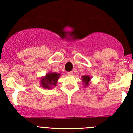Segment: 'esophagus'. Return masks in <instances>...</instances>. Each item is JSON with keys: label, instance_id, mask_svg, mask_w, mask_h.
Returning <instances> with one entry per match:
<instances>
[{"label": "esophagus", "instance_id": "obj_1", "mask_svg": "<svg viewBox=\"0 0 133 133\" xmlns=\"http://www.w3.org/2000/svg\"><path fill=\"white\" fill-rule=\"evenodd\" d=\"M68 75H73V72H72V71L68 72Z\"/></svg>", "mask_w": 133, "mask_h": 133}]
</instances>
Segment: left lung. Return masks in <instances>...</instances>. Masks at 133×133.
Here are the masks:
<instances>
[{
  "instance_id": "obj_1",
  "label": "left lung",
  "mask_w": 133,
  "mask_h": 133,
  "mask_svg": "<svg viewBox=\"0 0 133 133\" xmlns=\"http://www.w3.org/2000/svg\"><path fill=\"white\" fill-rule=\"evenodd\" d=\"M82 80L83 84H84V85H85V87L88 86L89 85V83H90V80L91 79V76H89V75H84V76H82Z\"/></svg>"
}]
</instances>
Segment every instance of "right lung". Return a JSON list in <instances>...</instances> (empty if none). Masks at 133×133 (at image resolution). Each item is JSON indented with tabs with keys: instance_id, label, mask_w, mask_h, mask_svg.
Returning a JSON list of instances; mask_svg holds the SVG:
<instances>
[{
	"instance_id": "obj_1",
	"label": "right lung",
	"mask_w": 133,
	"mask_h": 133,
	"mask_svg": "<svg viewBox=\"0 0 133 133\" xmlns=\"http://www.w3.org/2000/svg\"><path fill=\"white\" fill-rule=\"evenodd\" d=\"M60 76V73H51V72L47 73L45 76L41 78V86L45 89H52L53 87L57 85V82H58Z\"/></svg>"
}]
</instances>
